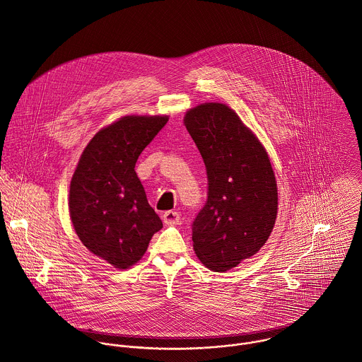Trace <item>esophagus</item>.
Returning a JSON list of instances; mask_svg holds the SVG:
<instances>
[{
    "mask_svg": "<svg viewBox=\"0 0 362 362\" xmlns=\"http://www.w3.org/2000/svg\"><path fill=\"white\" fill-rule=\"evenodd\" d=\"M162 218H163L165 224H168V226H176V224L180 223V214L177 211H173V210L165 211Z\"/></svg>",
    "mask_w": 362,
    "mask_h": 362,
    "instance_id": "34e87169",
    "label": "esophagus"
}]
</instances>
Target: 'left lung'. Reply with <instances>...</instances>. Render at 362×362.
<instances>
[{"label":"left lung","mask_w":362,"mask_h":362,"mask_svg":"<svg viewBox=\"0 0 362 362\" xmlns=\"http://www.w3.org/2000/svg\"><path fill=\"white\" fill-rule=\"evenodd\" d=\"M185 125L206 165L207 200L192 224L193 248L223 272L257 254L278 213L275 175L265 148L224 104H200Z\"/></svg>","instance_id":"obj_1"}]
</instances>
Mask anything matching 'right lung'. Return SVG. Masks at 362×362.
Masks as SVG:
<instances>
[{"label":"right lung","mask_w":362,"mask_h":362,"mask_svg":"<svg viewBox=\"0 0 362 362\" xmlns=\"http://www.w3.org/2000/svg\"><path fill=\"white\" fill-rule=\"evenodd\" d=\"M168 117H124L98 131L71 177L69 210L80 241L125 269L145 254L162 221L149 206L135 163Z\"/></svg>","instance_id":"obj_1"}]
</instances>
